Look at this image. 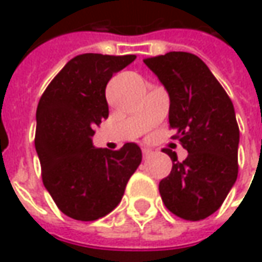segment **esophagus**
I'll list each match as a JSON object with an SVG mask.
<instances>
[{
	"mask_svg": "<svg viewBox=\"0 0 262 262\" xmlns=\"http://www.w3.org/2000/svg\"><path fill=\"white\" fill-rule=\"evenodd\" d=\"M151 154H152V151L151 150H148V148H144L143 150L144 159H148V157H151Z\"/></svg>",
	"mask_w": 262,
	"mask_h": 262,
	"instance_id": "obj_1",
	"label": "esophagus"
}]
</instances>
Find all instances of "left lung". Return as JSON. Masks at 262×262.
Segmentation results:
<instances>
[{"mask_svg": "<svg viewBox=\"0 0 262 262\" xmlns=\"http://www.w3.org/2000/svg\"><path fill=\"white\" fill-rule=\"evenodd\" d=\"M170 98L168 122L187 150L184 161L166 150L171 171L159 184L166 208L186 221H201L224 203L238 176L239 128L232 101L202 59L170 52L144 59Z\"/></svg>", "mask_w": 262, "mask_h": 262, "instance_id": "1", "label": "left lung"}]
</instances>
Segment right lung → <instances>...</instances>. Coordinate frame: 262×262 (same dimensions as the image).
<instances>
[{
    "label": "right lung",
    "instance_id": "right-lung-1",
    "mask_svg": "<svg viewBox=\"0 0 262 262\" xmlns=\"http://www.w3.org/2000/svg\"><path fill=\"white\" fill-rule=\"evenodd\" d=\"M134 60V54H79L38 101L34 145L43 184L57 208L76 221H96L117 208L143 159L135 143L117 151L92 144L95 127L110 114L105 88Z\"/></svg>",
    "mask_w": 262,
    "mask_h": 262
}]
</instances>
